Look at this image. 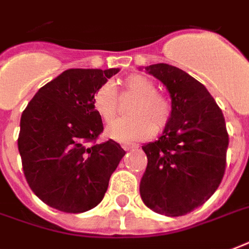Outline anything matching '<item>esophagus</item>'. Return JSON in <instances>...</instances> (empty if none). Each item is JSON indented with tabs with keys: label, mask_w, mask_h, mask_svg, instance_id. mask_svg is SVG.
I'll return each instance as SVG.
<instances>
[{
	"label": "esophagus",
	"mask_w": 249,
	"mask_h": 249,
	"mask_svg": "<svg viewBox=\"0 0 249 249\" xmlns=\"http://www.w3.org/2000/svg\"><path fill=\"white\" fill-rule=\"evenodd\" d=\"M121 147L124 148L125 151H129V150H134V148H137L136 144H123Z\"/></svg>",
	"instance_id": "obj_1"
}]
</instances>
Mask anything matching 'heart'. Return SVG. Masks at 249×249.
Instances as JSON below:
<instances>
[{"instance_id": "b5f03b06", "label": "heart", "mask_w": 249, "mask_h": 249, "mask_svg": "<svg viewBox=\"0 0 249 249\" xmlns=\"http://www.w3.org/2000/svg\"><path fill=\"white\" fill-rule=\"evenodd\" d=\"M123 88L136 99L129 106L132 116L117 119L109 125L106 133L113 141L132 143L146 141L156 130L169 124L172 103L166 97L156 93V85L143 75L133 73L125 77ZM93 107L105 123L112 120L117 111V94L112 83L102 84L93 95Z\"/></svg>"}]
</instances>
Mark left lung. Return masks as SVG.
Here are the masks:
<instances>
[{"label": "left lung", "instance_id": "left-lung-1", "mask_svg": "<svg viewBox=\"0 0 249 249\" xmlns=\"http://www.w3.org/2000/svg\"><path fill=\"white\" fill-rule=\"evenodd\" d=\"M144 68L166 86L173 111L163 136L142 146L147 168L141 197L156 213L183 216L204 204L222 181L226 124L207 88L193 76L165 63Z\"/></svg>", "mask_w": 249, "mask_h": 249}]
</instances>
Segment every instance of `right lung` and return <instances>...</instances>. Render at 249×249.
<instances>
[{
    "mask_svg": "<svg viewBox=\"0 0 249 249\" xmlns=\"http://www.w3.org/2000/svg\"><path fill=\"white\" fill-rule=\"evenodd\" d=\"M119 71L67 70L42 86L21 113L18 148L23 172L49 207L81 213L105 196L125 151L112 140L94 143L103 123L93 95Z\"/></svg>",
    "mask_w": 249,
    "mask_h": 249,
    "instance_id": "add662e5",
    "label": "right lung"
}]
</instances>
